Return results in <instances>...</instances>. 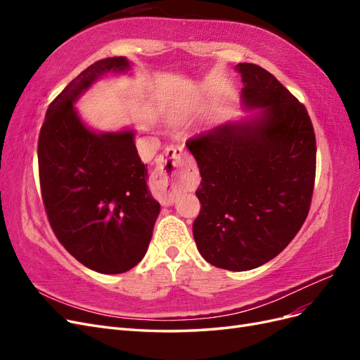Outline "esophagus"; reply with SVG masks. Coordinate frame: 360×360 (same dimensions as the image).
I'll list each match as a JSON object with an SVG mask.
<instances>
[{
	"instance_id": "esophagus-1",
	"label": "esophagus",
	"mask_w": 360,
	"mask_h": 360,
	"mask_svg": "<svg viewBox=\"0 0 360 360\" xmlns=\"http://www.w3.org/2000/svg\"><path fill=\"white\" fill-rule=\"evenodd\" d=\"M184 168L183 147L169 146L159 159L153 177L155 197L162 205H171L180 191V177Z\"/></svg>"
}]
</instances>
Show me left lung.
Returning <instances> with one entry per match:
<instances>
[{"instance_id": "1", "label": "left lung", "mask_w": 360, "mask_h": 360, "mask_svg": "<svg viewBox=\"0 0 360 360\" xmlns=\"http://www.w3.org/2000/svg\"><path fill=\"white\" fill-rule=\"evenodd\" d=\"M236 70L242 103L257 114L186 146L201 174L195 243L207 263L245 271L281 254L307 219L317 146L307 108L274 75L250 63Z\"/></svg>"}]
</instances>
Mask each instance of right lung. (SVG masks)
Instances as JSON below:
<instances>
[{
    "label": "right lung",
    "mask_w": 360,
    "mask_h": 360,
    "mask_svg": "<svg viewBox=\"0 0 360 360\" xmlns=\"http://www.w3.org/2000/svg\"><path fill=\"white\" fill-rule=\"evenodd\" d=\"M129 69L126 57H112L81 72L49 105L37 147L52 231L81 264L106 275L144 258L160 204L148 191L134 130L94 132L73 105L105 73Z\"/></svg>",
    "instance_id": "obj_1"
}]
</instances>
